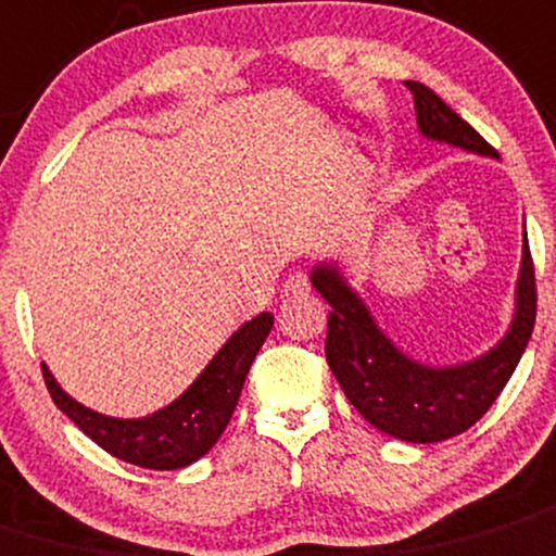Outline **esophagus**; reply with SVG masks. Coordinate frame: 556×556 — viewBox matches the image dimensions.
Returning <instances> with one entry per match:
<instances>
[{"instance_id": "1", "label": "esophagus", "mask_w": 556, "mask_h": 556, "mask_svg": "<svg viewBox=\"0 0 556 556\" xmlns=\"http://www.w3.org/2000/svg\"><path fill=\"white\" fill-rule=\"evenodd\" d=\"M312 290V285H309V277H306L304 271H295V274H290L288 279H285V285H282V295L285 299H299V295H306Z\"/></svg>"}]
</instances>
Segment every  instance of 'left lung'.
I'll return each instance as SVG.
<instances>
[{
	"instance_id": "obj_1",
	"label": "left lung",
	"mask_w": 556,
	"mask_h": 556,
	"mask_svg": "<svg viewBox=\"0 0 556 556\" xmlns=\"http://www.w3.org/2000/svg\"><path fill=\"white\" fill-rule=\"evenodd\" d=\"M407 89L413 91L415 118L424 138L481 157H497L481 135L429 86L407 80ZM309 279L312 288L331 306L326 361L344 396L371 427L404 443H440L481 421L514 375L535 326V268L527 230L516 279L514 320L489 353L465 364L429 366L402 353L377 326L364 299L350 288L339 263H317Z\"/></svg>"
}]
</instances>
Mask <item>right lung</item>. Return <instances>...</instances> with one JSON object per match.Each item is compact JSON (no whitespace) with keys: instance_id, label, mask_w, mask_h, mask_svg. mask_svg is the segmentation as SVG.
<instances>
[{"instance_id":"add662e5","label":"right lung","mask_w":556,"mask_h":556,"mask_svg":"<svg viewBox=\"0 0 556 556\" xmlns=\"http://www.w3.org/2000/svg\"><path fill=\"white\" fill-rule=\"evenodd\" d=\"M271 328V312H261L247 320L179 399L143 418H113L84 407L59 386L46 364L42 377L53 404L102 451L147 470H181L206 456L225 432L244 388L247 371Z\"/></svg>"}]
</instances>
